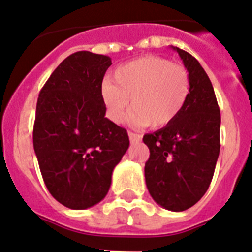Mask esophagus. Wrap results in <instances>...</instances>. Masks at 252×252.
<instances>
[{
    "label": "esophagus",
    "instance_id": "1",
    "mask_svg": "<svg viewBox=\"0 0 252 252\" xmlns=\"http://www.w3.org/2000/svg\"><path fill=\"white\" fill-rule=\"evenodd\" d=\"M128 137H130L131 144H135V142H139L141 140V135L135 132H128Z\"/></svg>",
    "mask_w": 252,
    "mask_h": 252
}]
</instances>
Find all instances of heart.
Instances as JSON below:
<instances>
[{"label": "heart", "instance_id": "1", "mask_svg": "<svg viewBox=\"0 0 252 252\" xmlns=\"http://www.w3.org/2000/svg\"><path fill=\"white\" fill-rule=\"evenodd\" d=\"M190 79L187 69L169 59L148 55L131 60L116 69L115 81L102 83L101 95L107 115L121 122L127 112L135 126L159 128L177 119L187 103Z\"/></svg>", "mask_w": 252, "mask_h": 252}]
</instances>
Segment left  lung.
I'll use <instances>...</instances> for the list:
<instances>
[{
    "label": "left lung",
    "mask_w": 252,
    "mask_h": 252,
    "mask_svg": "<svg viewBox=\"0 0 252 252\" xmlns=\"http://www.w3.org/2000/svg\"><path fill=\"white\" fill-rule=\"evenodd\" d=\"M173 49L189 73V97L174 121L142 140L150 150L145 162L149 193L165 209L180 212L194 206L211 184L221 148V113L199 62L186 50Z\"/></svg>",
    "instance_id": "1"
}]
</instances>
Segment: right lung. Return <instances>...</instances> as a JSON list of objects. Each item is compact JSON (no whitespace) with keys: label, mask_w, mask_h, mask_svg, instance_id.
Listing matches in <instances>:
<instances>
[{"label":"right lung","mask_w":252,"mask_h":252,"mask_svg":"<svg viewBox=\"0 0 252 252\" xmlns=\"http://www.w3.org/2000/svg\"><path fill=\"white\" fill-rule=\"evenodd\" d=\"M107 55L77 51L51 73L39 93L34 150L44 183L59 203L86 209L101 202L128 149L127 131L104 117Z\"/></svg>","instance_id":"obj_1"}]
</instances>
